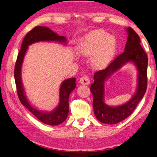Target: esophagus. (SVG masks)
<instances>
[{
	"label": "esophagus",
	"instance_id": "obj_1",
	"mask_svg": "<svg viewBox=\"0 0 157 157\" xmlns=\"http://www.w3.org/2000/svg\"><path fill=\"white\" fill-rule=\"evenodd\" d=\"M79 83L83 85H89L90 83V78L88 76H83L81 78Z\"/></svg>",
	"mask_w": 157,
	"mask_h": 157
}]
</instances>
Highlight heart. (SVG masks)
Listing matches in <instances>:
<instances>
[{
  "mask_svg": "<svg viewBox=\"0 0 157 157\" xmlns=\"http://www.w3.org/2000/svg\"><path fill=\"white\" fill-rule=\"evenodd\" d=\"M117 42L115 36L103 30H93L82 38L78 46L82 56L92 57V63L97 68H104L110 65L115 55Z\"/></svg>",
  "mask_w": 157,
  "mask_h": 157,
  "instance_id": "obj_1",
  "label": "heart"
}]
</instances>
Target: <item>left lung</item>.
Here are the masks:
<instances>
[{"label":"left lung","instance_id":"1","mask_svg":"<svg viewBox=\"0 0 157 157\" xmlns=\"http://www.w3.org/2000/svg\"><path fill=\"white\" fill-rule=\"evenodd\" d=\"M128 37L124 51L110 63L106 69L96 71L94 83L90 86L93 95V109L96 117L104 124H114L122 121L132 113L145 94L147 84V56L140 44L139 36L132 28H127ZM132 61L138 70L137 92L130 101L119 107H109L104 102V86L106 79L126 63Z\"/></svg>","mask_w":157,"mask_h":157}]
</instances>
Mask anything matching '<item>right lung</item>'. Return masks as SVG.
I'll return each mask as SVG.
<instances>
[{
	"label": "right lung",
	"instance_id": "1",
	"mask_svg": "<svg viewBox=\"0 0 157 157\" xmlns=\"http://www.w3.org/2000/svg\"><path fill=\"white\" fill-rule=\"evenodd\" d=\"M58 42L67 43V39L63 36H59L50 28L44 26H36L25 35L22 42L21 47L17 56L14 71L15 83H16L18 97L21 104L30 110L35 116L44 124L58 125L67 119L69 113V97L71 92L76 88V78H71L65 80L60 88V101L58 106L51 112L41 111L35 109L30 104L25 96L21 81V67L24 56L28 46L38 42Z\"/></svg>",
	"mask_w": 157,
	"mask_h": 157
}]
</instances>
